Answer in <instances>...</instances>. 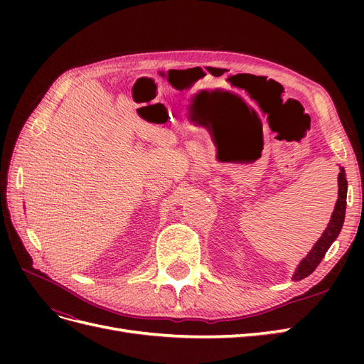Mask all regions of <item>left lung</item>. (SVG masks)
Wrapping results in <instances>:
<instances>
[{"mask_svg": "<svg viewBox=\"0 0 364 364\" xmlns=\"http://www.w3.org/2000/svg\"><path fill=\"white\" fill-rule=\"evenodd\" d=\"M346 190H348V182H346V174L345 170L340 168L338 173V199L336 202L334 213L331 215V220H329L328 228L325 229V232L322 237L317 240V243L313 246V249L308 252V255L301 261L299 266H297L293 279L294 281H301L306 278L308 274H311L316 267L321 264L322 258L325 257V253L328 252L329 246H331L336 238L338 237L341 226H343L345 222V213H346Z\"/></svg>", "mask_w": 364, "mask_h": 364, "instance_id": "1", "label": "left lung"}]
</instances>
